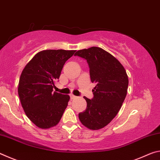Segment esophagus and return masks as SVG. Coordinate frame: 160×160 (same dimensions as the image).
Here are the masks:
<instances>
[{
  "label": "esophagus",
  "mask_w": 160,
  "mask_h": 160,
  "mask_svg": "<svg viewBox=\"0 0 160 160\" xmlns=\"http://www.w3.org/2000/svg\"><path fill=\"white\" fill-rule=\"evenodd\" d=\"M70 99H76L77 98V97L73 95V94H70Z\"/></svg>",
  "instance_id": "obj_1"
}]
</instances>
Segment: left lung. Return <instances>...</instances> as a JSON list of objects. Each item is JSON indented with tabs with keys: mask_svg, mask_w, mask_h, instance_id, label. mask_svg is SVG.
Masks as SVG:
<instances>
[{
	"mask_svg": "<svg viewBox=\"0 0 160 160\" xmlns=\"http://www.w3.org/2000/svg\"><path fill=\"white\" fill-rule=\"evenodd\" d=\"M75 56L87 60L91 82L96 84L93 98L84 97L87 108L79 113V119L89 129H101L113 120L122 106L128 90V75L114 56L99 47L79 50Z\"/></svg>",
	"mask_w": 160,
	"mask_h": 160,
	"instance_id": "8db88e82",
	"label": "left lung"
}]
</instances>
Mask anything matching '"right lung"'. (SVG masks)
<instances>
[{
	"mask_svg": "<svg viewBox=\"0 0 160 160\" xmlns=\"http://www.w3.org/2000/svg\"><path fill=\"white\" fill-rule=\"evenodd\" d=\"M75 50H44L38 52L22 72L18 95L26 115L42 129L59 123L68 106L70 96L53 92L64 64Z\"/></svg>",
	"mask_w": 160,
	"mask_h": 160,
	"instance_id": "add662e5",
	"label": "right lung"
}]
</instances>
